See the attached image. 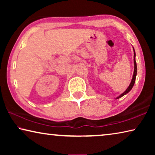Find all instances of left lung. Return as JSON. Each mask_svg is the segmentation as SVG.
I'll return each instance as SVG.
<instances>
[{
    "mask_svg": "<svg viewBox=\"0 0 155 155\" xmlns=\"http://www.w3.org/2000/svg\"><path fill=\"white\" fill-rule=\"evenodd\" d=\"M133 51H134V59H133V60H134V72H133V78H132V81H131L130 82V85L128 86V87L127 89V90H126L124 93H122L121 95L119 96L118 97H117V98H121V97H122L123 96H124L125 94H127V93L129 92V91L131 90V89L133 88V85H134L135 84V78H136V75H137V64H136V61H135V50L134 48H133Z\"/></svg>",
    "mask_w": 155,
    "mask_h": 155,
    "instance_id": "8db88e82",
    "label": "left lung"
}]
</instances>
